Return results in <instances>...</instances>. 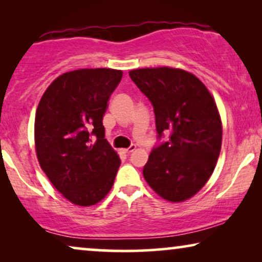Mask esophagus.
I'll list each match as a JSON object with an SVG mask.
<instances>
[{
    "label": "esophagus",
    "mask_w": 262,
    "mask_h": 262,
    "mask_svg": "<svg viewBox=\"0 0 262 262\" xmlns=\"http://www.w3.org/2000/svg\"><path fill=\"white\" fill-rule=\"evenodd\" d=\"M135 149H136V145L132 144L131 146H128V148H126V149H123V152H124V154H130V152L134 151Z\"/></svg>",
    "instance_id": "esophagus-1"
}]
</instances>
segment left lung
<instances>
[{"mask_svg":"<svg viewBox=\"0 0 262 262\" xmlns=\"http://www.w3.org/2000/svg\"><path fill=\"white\" fill-rule=\"evenodd\" d=\"M154 107L159 142L143 168L157 194L178 203L194 195L209 180L222 145V123L216 102L194 75L173 68L128 73Z\"/></svg>","mask_w":262,"mask_h":262,"instance_id":"8db88e82","label":"left lung"}]
</instances>
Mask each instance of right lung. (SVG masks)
Returning a JSON list of instances; mask_svg holds the SVG:
<instances>
[{
    "instance_id": "obj_1",
    "label": "right lung",
    "mask_w": 262,
    "mask_h": 262,
    "mask_svg": "<svg viewBox=\"0 0 262 262\" xmlns=\"http://www.w3.org/2000/svg\"><path fill=\"white\" fill-rule=\"evenodd\" d=\"M121 77L120 70L105 68L70 71L49 85L38 105L39 164L57 191L76 205L91 206L105 198L120 166L105 139L102 118Z\"/></svg>"
}]
</instances>
